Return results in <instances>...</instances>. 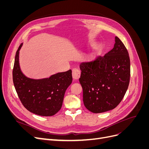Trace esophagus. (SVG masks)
I'll return each instance as SVG.
<instances>
[{"mask_svg":"<svg viewBox=\"0 0 149 149\" xmlns=\"http://www.w3.org/2000/svg\"><path fill=\"white\" fill-rule=\"evenodd\" d=\"M80 74L81 72L78 69L73 68L72 70V75H73V78L74 79H78L80 77Z\"/></svg>","mask_w":149,"mask_h":149,"instance_id":"obj_1","label":"esophagus"}]
</instances>
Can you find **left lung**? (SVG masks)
Wrapping results in <instances>:
<instances>
[{"label":"left lung","instance_id":"left-lung-1","mask_svg":"<svg viewBox=\"0 0 149 149\" xmlns=\"http://www.w3.org/2000/svg\"><path fill=\"white\" fill-rule=\"evenodd\" d=\"M114 47L104 56L84 62L79 79L83 88L84 105L93 113L114 109L127 91L130 66L128 52L124 43L115 37Z\"/></svg>","mask_w":149,"mask_h":149}]
</instances>
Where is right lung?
I'll list each match as a JSON object with an SVG mask.
<instances>
[{
  "instance_id": "obj_1",
  "label": "right lung",
  "mask_w": 149,
  "mask_h": 149,
  "mask_svg": "<svg viewBox=\"0 0 149 149\" xmlns=\"http://www.w3.org/2000/svg\"><path fill=\"white\" fill-rule=\"evenodd\" d=\"M16 52L13 68V82L21 102L26 109L42 116H52L60 110L66 89L71 84V70L58 73L49 78L33 79L22 73L19 51Z\"/></svg>"
}]
</instances>
